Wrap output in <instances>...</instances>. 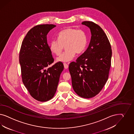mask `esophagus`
<instances>
[{"label": "esophagus", "instance_id": "obj_1", "mask_svg": "<svg viewBox=\"0 0 134 134\" xmlns=\"http://www.w3.org/2000/svg\"><path fill=\"white\" fill-rule=\"evenodd\" d=\"M63 65H64L65 69H67V68H68V64H67V63H63Z\"/></svg>", "mask_w": 134, "mask_h": 134}]
</instances>
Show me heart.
<instances>
[{"instance_id":"obj_1","label":"heart","mask_w":134,"mask_h":134,"mask_svg":"<svg viewBox=\"0 0 134 134\" xmlns=\"http://www.w3.org/2000/svg\"><path fill=\"white\" fill-rule=\"evenodd\" d=\"M58 40H53L50 43V49L53 53L59 55L65 46L66 51L57 58V61L67 62L73 59L76 53L80 54L85 51L87 38L82 30L68 28L62 30L58 35Z\"/></svg>"}]
</instances>
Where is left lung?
<instances>
[{
    "mask_svg": "<svg viewBox=\"0 0 134 134\" xmlns=\"http://www.w3.org/2000/svg\"><path fill=\"white\" fill-rule=\"evenodd\" d=\"M90 30L91 40L88 47L71 62L69 70L73 89L82 98L93 97L99 93L108 81L112 51L105 33L101 27L92 21H85Z\"/></svg>",
    "mask_w": 134,
    "mask_h": 134,
    "instance_id": "8db88e82",
    "label": "left lung"
}]
</instances>
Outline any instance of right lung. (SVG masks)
<instances>
[{
  "mask_svg": "<svg viewBox=\"0 0 134 134\" xmlns=\"http://www.w3.org/2000/svg\"><path fill=\"white\" fill-rule=\"evenodd\" d=\"M55 26L48 24L34 26L24 37L20 48L19 62L23 82L31 96L39 101L53 98L64 69L61 62L47 68L54 59L47 36Z\"/></svg>",
  "mask_w": 134,
  "mask_h": 134,
  "instance_id": "add662e5",
  "label": "right lung"
}]
</instances>
